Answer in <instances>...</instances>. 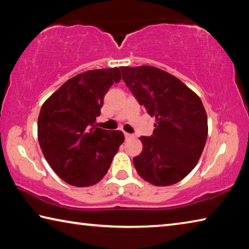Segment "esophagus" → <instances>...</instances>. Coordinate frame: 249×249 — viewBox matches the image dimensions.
Returning <instances> with one entry per match:
<instances>
[{
    "label": "esophagus",
    "mask_w": 249,
    "mask_h": 249,
    "mask_svg": "<svg viewBox=\"0 0 249 249\" xmlns=\"http://www.w3.org/2000/svg\"><path fill=\"white\" fill-rule=\"evenodd\" d=\"M124 135H125V138L126 140H130V138H133L134 137V135L133 134H129V133H124Z\"/></svg>",
    "instance_id": "obj_1"
}]
</instances>
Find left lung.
Masks as SVG:
<instances>
[{"instance_id":"left-lung-1","label":"left lung","mask_w":249,"mask_h":249,"mask_svg":"<svg viewBox=\"0 0 249 249\" xmlns=\"http://www.w3.org/2000/svg\"><path fill=\"white\" fill-rule=\"evenodd\" d=\"M122 78L145 111L156 117L154 133L142 136L141 155L133 159L142 179L171 185L191 172L208 137L202 101L178 78L151 66L121 67Z\"/></svg>"}]
</instances>
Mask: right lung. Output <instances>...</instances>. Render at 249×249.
I'll return each mask as SVG.
<instances>
[{"label": "right lung", "mask_w": 249, "mask_h": 249, "mask_svg": "<svg viewBox=\"0 0 249 249\" xmlns=\"http://www.w3.org/2000/svg\"><path fill=\"white\" fill-rule=\"evenodd\" d=\"M121 79L120 68L87 71L65 82L41 107L37 125L40 148L67 183H98L124 142L121 130L94 125L105 93Z\"/></svg>", "instance_id": "right-lung-1"}]
</instances>
